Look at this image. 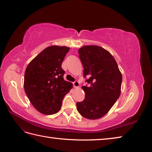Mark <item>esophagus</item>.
Instances as JSON below:
<instances>
[{
  "mask_svg": "<svg viewBox=\"0 0 152 152\" xmlns=\"http://www.w3.org/2000/svg\"><path fill=\"white\" fill-rule=\"evenodd\" d=\"M73 86H74V87H75V88H78V87H80V83L78 81H75L73 83Z\"/></svg>",
  "mask_w": 152,
  "mask_h": 152,
  "instance_id": "34e87169",
  "label": "esophagus"
}]
</instances>
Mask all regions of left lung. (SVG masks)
Instances as JSON below:
<instances>
[{
	"mask_svg": "<svg viewBox=\"0 0 152 152\" xmlns=\"http://www.w3.org/2000/svg\"><path fill=\"white\" fill-rule=\"evenodd\" d=\"M78 52L90 86L82 87L85 99L77 103V108L83 117L96 120L104 116L120 96L122 73L113 56L102 47L84 45Z\"/></svg>",
	"mask_w": 152,
	"mask_h": 152,
	"instance_id": "obj_1",
	"label": "left lung"
}]
</instances>
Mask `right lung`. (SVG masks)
Returning <instances> with one entry per match:
<instances>
[{
    "label": "right lung",
    "mask_w": 152,
    "mask_h": 152,
    "mask_svg": "<svg viewBox=\"0 0 152 152\" xmlns=\"http://www.w3.org/2000/svg\"><path fill=\"white\" fill-rule=\"evenodd\" d=\"M70 50L66 46L51 45L44 49L27 66L24 89L30 102L40 113L53 115L61 109L65 96L73 84L64 80L61 64Z\"/></svg>",
    "instance_id": "1"
}]
</instances>
